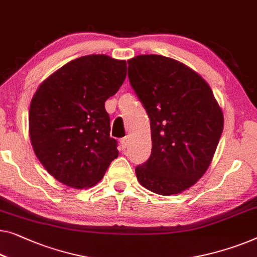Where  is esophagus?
Wrapping results in <instances>:
<instances>
[{
	"instance_id": "1",
	"label": "esophagus",
	"mask_w": 257,
	"mask_h": 257,
	"mask_svg": "<svg viewBox=\"0 0 257 257\" xmlns=\"http://www.w3.org/2000/svg\"><path fill=\"white\" fill-rule=\"evenodd\" d=\"M127 145H128V138L127 137L122 138V139L120 140V148H121V150H125V148L127 147Z\"/></svg>"
}]
</instances>
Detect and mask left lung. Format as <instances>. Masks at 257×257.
<instances>
[{
    "instance_id": "8db88e82",
    "label": "left lung",
    "mask_w": 257,
    "mask_h": 257,
    "mask_svg": "<svg viewBox=\"0 0 257 257\" xmlns=\"http://www.w3.org/2000/svg\"><path fill=\"white\" fill-rule=\"evenodd\" d=\"M128 79L151 120L152 154L136 168L139 183L170 196L187 190L209 168L224 113L205 80L175 59L137 55Z\"/></svg>"
}]
</instances>
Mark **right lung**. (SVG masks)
<instances>
[{
  "mask_svg": "<svg viewBox=\"0 0 257 257\" xmlns=\"http://www.w3.org/2000/svg\"><path fill=\"white\" fill-rule=\"evenodd\" d=\"M125 60L91 54L67 62L43 81L29 110V135L40 163L60 183L87 189L118 158L105 101L126 77Z\"/></svg>",
  "mask_w": 257,
  "mask_h": 257,
  "instance_id": "obj_1",
  "label": "right lung"
}]
</instances>
